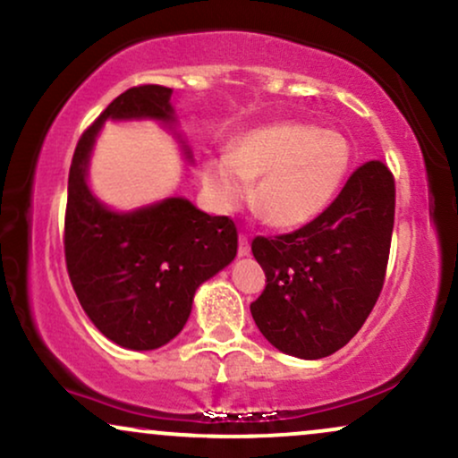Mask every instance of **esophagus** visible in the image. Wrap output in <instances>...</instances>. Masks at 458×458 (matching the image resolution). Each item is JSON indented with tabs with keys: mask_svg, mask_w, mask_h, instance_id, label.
<instances>
[{
	"mask_svg": "<svg viewBox=\"0 0 458 458\" xmlns=\"http://www.w3.org/2000/svg\"><path fill=\"white\" fill-rule=\"evenodd\" d=\"M239 256H241V259L250 256V241H247L245 234L239 236Z\"/></svg>",
	"mask_w": 458,
	"mask_h": 458,
	"instance_id": "1",
	"label": "esophagus"
}]
</instances>
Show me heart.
<instances>
[{
	"instance_id": "obj_1",
	"label": "heart",
	"mask_w": 458,
	"mask_h": 458,
	"mask_svg": "<svg viewBox=\"0 0 458 458\" xmlns=\"http://www.w3.org/2000/svg\"><path fill=\"white\" fill-rule=\"evenodd\" d=\"M353 163L340 131L312 123H273L234 140L225 157L202 165V187L215 211L233 213L250 199L269 225L301 228L327 211Z\"/></svg>"
}]
</instances>
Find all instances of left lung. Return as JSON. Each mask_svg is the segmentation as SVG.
Masks as SVG:
<instances>
[{
    "mask_svg": "<svg viewBox=\"0 0 458 458\" xmlns=\"http://www.w3.org/2000/svg\"><path fill=\"white\" fill-rule=\"evenodd\" d=\"M394 202L392 172L368 161L314 222L251 241L267 286L250 310L277 351L320 360L361 329L383 288Z\"/></svg>",
    "mask_w": 458,
    "mask_h": 458,
    "instance_id": "8db88e82",
    "label": "left lung"
}]
</instances>
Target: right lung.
I'll use <instances>...</instances> for the list:
<instances>
[{"label": "right lung", "instance_id": "right-lung-1", "mask_svg": "<svg viewBox=\"0 0 458 458\" xmlns=\"http://www.w3.org/2000/svg\"><path fill=\"white\" fill-rule=\"evenodd\" d=\"M172 88H129L107 105L79 140L68 172L64 254L83 312L105 338L123 349L152 351L185 327L199 284L234 260L233 219L199 211L187 198H165L133 211H114L88 185L90 157L107 120H155L176 131Z\"/></svg>", "mask_w": 458, "mask_h": 458}]
</instances>
